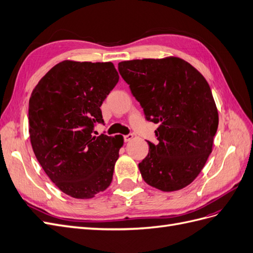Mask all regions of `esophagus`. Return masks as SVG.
<instances>
[{
  "mask_svg": "<svg viewBox=\"0 0 253 253\" xmlns=\"http://www.w3.org/2000/svg\"><path fill=\"white\" fill-rule=\"evenodd\" d=\"M133 138V134H127V135H124V140L126 141V142H127V141H129Z\"/></svg>",
  "mask_w": 253,
  "mask_h": 253,
  "instance_id": "obj_1",
  "label": "esophagus"
}]
</instances>
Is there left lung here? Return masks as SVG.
<instances>
[{
	"mask_svg": "<svg viewBox=\"0 0 253 253\" xmlns=\"http://www.w3.org/2000/svg\"><path fill=\"white\" fill-rule=\"evenodd\" d=\"M121 77L143 109L159 124L157 142L138 165L143 180L165 192L190 185L212 152L218 113L204 76L185 60L170 57L124 61Z\"/></svg>",
	"mask_w": 253,
	"mask_h": 253,
	"instance_id": "left-lung-1",
	"label": "left lung"
}]
</instances>
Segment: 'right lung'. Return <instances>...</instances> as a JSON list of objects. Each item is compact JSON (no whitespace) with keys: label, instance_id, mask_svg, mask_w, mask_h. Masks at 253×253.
Masks as SVG:
<instances>
[{"label":"right lung","instance_id":"1","mask_svg":"<svg viewBox=\"0 0 253 253\" xmlns=\"http://www.w3.org/2000/svg\"><path fill=\"white\" fill-rule=\"evenodd\" d=\"M119 80L112 62L63 61L37 84L29 99L30 142L50 180L75 198L108 188L124 139L96 136L100 106Z\"/></svg>","mask_w":253,"mask_h":253}]
</instances>
